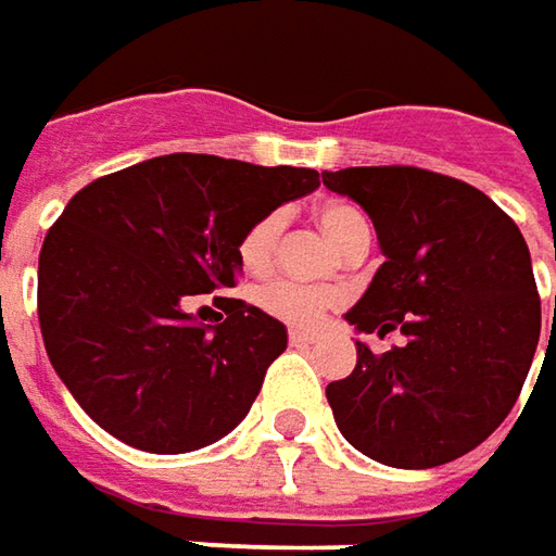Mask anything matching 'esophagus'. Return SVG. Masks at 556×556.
<instances>
[{"label":"esophagus","instance_id":"esophagus-1","mask_svg":"<svg viewBox=\"0 0 556 556\" xmlns=\"http://www.w3.org/2000/svg\"><path fill=\"white\" fill-rule=\"evenodd\" d=\"M290 346H309V343H315V333L312 331H300V328H293L290 331Z\"/></svg>","mask_w":556,"mask_h":556}]
</instances>
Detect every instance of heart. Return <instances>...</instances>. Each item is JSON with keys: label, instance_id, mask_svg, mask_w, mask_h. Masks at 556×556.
Masks as SVG:
<instances>
[{"label": "heart", "instance_id": "b5f03b06", "mask_svg": "<svg viewBox=\"0 0 556 556\" xmlns=\"http://www.w3.org/2000/svg\"><path fill=\"white\" fill-rule=\"evenodd\" d=\"M315 223L321 225V231L331 238L333 244L343 253L358 241V238H371V223L368 216L346 201H328L315 206ZM285 231V216L281 213H266L256 223L247 228L238 241V263L247 275H266L275 266V253L278 241ZM256 306L285 321L290 328H315L333 306H340V293L331 288H309V285H296V281H271L256 290Z\"/></svg>", "mask_w": 556, "mask_h": 556}]
</instances>
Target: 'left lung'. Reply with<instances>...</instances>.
<instances>
[{
    "instance_id": "8db88e82",
    "label": "left lung",
    "mask_w": 556,
    "mask_h": 556,
    "mask_svg": "<svg viewBox=\"0 0 556 556\" xmlns=\"http://www.w3.org/2000/svg\"><path fill=\"white\" fill-rule=\"evenodd\" d=\"M321 179L371 216L387 256L346 321L405 333L387 353L355 340L353 374L328 383L340 433L405 470L467 455L510 415L542 333L520 228L480 188L417 166H350Z\"/></svg>"
}]
</instances>
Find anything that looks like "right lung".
<instances>
[{"label": "right lung", "mask_w": 556, "mask_h": 556, "mask_svg": "<svg viewBox=\"0 0 556 556\" xmlns=\"http://www.w3.org/2000/svg\"><path fill=\"white\" fill-rule=\"evenodd\" d=\"M306 166L166 154L76 191L39 253V328L79 408L119 442L182 455L231 433L288 350V328L216 296L238 285V241L281 203L318 188Z\"/></svg>", "instance_id": "obj_1"}]
</instances>
